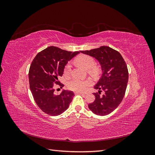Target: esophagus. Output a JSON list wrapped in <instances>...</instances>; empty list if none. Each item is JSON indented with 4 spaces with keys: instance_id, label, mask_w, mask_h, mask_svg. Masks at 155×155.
<instances>
[{
    "instance_id": "34e87169",
    "label": "esophagus",
    "mask_w": 155,
    "mask_h": 155,
    "mask_svg": "<svg viewBox=\"0 0 155 155\" xmlns=\"http://www.w3.org/2000/svg\"><path fill=\"white\" fill-rule=\"evenodd\" d=\"M77 93H78V94H81V95H86V94H87V92H77Z\"/></svg>"
}]
</instances>
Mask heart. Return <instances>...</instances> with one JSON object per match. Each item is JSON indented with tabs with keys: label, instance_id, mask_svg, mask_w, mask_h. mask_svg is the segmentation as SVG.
Wrapping results in <instances>:
<instances>
[{
	"label": "heart",
	"instance_id": "b5f03b06",
	"mask_svg": "<svg viewBox=\"0 0 155 155\" xmlns=\"http://www.w3.org/2000/svg\"><path fill=\"white\" fill-rule=\"evenodd\" d=\"M76 62L80 64L83 68H85L87 70L89 71L93 76H96L99 73V68L96 67H94L96 64L95 59L90 55H79L76 59ZM72 70V65L70 63H68L65 65L64 68V74L66 76L68 75L71 72ZM88 81H81L79 79H72L68 83V87L70 90L74 91H81L86 88V87L88 85Z\"/></svg>",
	"mask_w": 155,
	"mask_h": 155
}]
</instances>
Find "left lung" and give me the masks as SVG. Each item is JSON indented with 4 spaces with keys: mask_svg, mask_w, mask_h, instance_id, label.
Listing matches in <instances>:
<instances>
[{
    "mask_svg": "<svg viewBox=\"0 0 155 155\" xmlns=\"http://www.w3.org/2000/svg\"><path fill=\"white\" fill-rule=\"evenodd\" d=\"M80 52L96 59L102 70L101 78L94 87L98 92L94 93L95 100L88 105V109L97 115L109 114L118 107L125 96L129 79L126 63L118 51L107 46ZM102 91L104 94L101 95Z\"/></svg>",
    "mask_w": 155,
    "mask_h": 155,
    "instance_id": "1",
    "label": "left lung"
}]
</instances>
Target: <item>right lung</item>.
Masks as SVG:
<instances>
[{
	"mask_svg": "<svg viewBox=\"0 0 155 155\" xmlns=\"http://www.w3.org/2000/svg\"><path fill=\"white\" fill-rule=\"evenodd\" d=\"M79 51H68L55 46H49L36 55L31 63L28 77L34 99L40 109L50 116H58L66 110L74 94L63 90L54 93L55 83L63 87L58 80L63 74L65 65Z\"/></svg>",
	"mask_w": 155,
	"mask_h": 155,
	"instance_id": "obj_1",
	"label": "right lung"
}]
</instances>
